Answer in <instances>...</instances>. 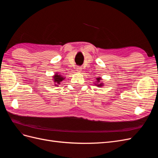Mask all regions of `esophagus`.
<instances>
[{
    "instance_id": "obj_1",
    "label": "esophagus",
    "mask_w": 158,
    "mask_h": 158,
    "mask_svg": "<svg viewBox=\"0 0 158 158\" xmlns=\"http://www.w3.org/2000/svg\"><path fill=\"white\" fill-rule=\"evenodd\" d=\"M76 71L78 72V73H80V72L82 71V68H81L80 66H78V67L76 68Z\"/></svg>"
}]
</instances>
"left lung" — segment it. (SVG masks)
Returning <instances> with one entry per match:
<instances>
[{
	"instance_id": "obj_1",
	"label": "left lung",
	"mask_w": 158,
	"mask_h": 158,
	"mask_svg": "<svg viewBox=\"0 0 158 158\" xmlns=\"http://www.w3.org/2000/svg\"><path fill=\"white\" fill-rule=\"evenodd\" d=\"M96 80H97V84L95 83V85H97V86H98V87H102V85H103V84L102 83V82H100V80H101V78L98 77V78H96Z\"/></svg>"
}]
</instances>
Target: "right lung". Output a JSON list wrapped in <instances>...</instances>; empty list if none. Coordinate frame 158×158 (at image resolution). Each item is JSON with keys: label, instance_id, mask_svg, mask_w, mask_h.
Returning a JSON list of instances; mask_svg holds the SVG:
<instances>
[{"label": "right lung", "instance_id": "1", "mask_svg": "<svg viewBox=\"0 0 158 158\" xmlns=\"http://www.w3.org/2000/svg\"><path fill=\"white\" fill-rule=\"evenodd\" d=\"M52 78H53L52 79H53L55 86H59V85H60L62 81H63V80H64V77H63L61 75H59V74L57 73L52 76Z\"/></svg>", "mask_w": 158, "mask_h": 158}]
</instances>
